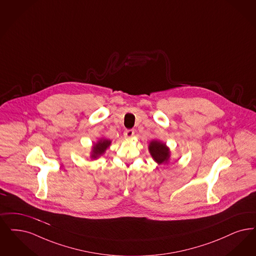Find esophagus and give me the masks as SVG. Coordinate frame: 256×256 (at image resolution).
Segmentation results:
<instances>
[{
	"label": "esophagus",
	"instance_id": "obj_1",
	"mask_svg": "<svg viewBox=\"0 0 256 256\" xmlns=\"http://www.w3.org/2000/svg\"><path fill=\"white\" fill-rule=\"evenodd\" d=\"M133 135H134V130H126L124 132V136L126 138H132Z\"/></svg>",
	"mask_w": 256,
	"mask_h": 256
}]
</instances>
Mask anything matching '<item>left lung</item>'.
<instances>
[{
    "mask_svg": "<svg viewBox=\"0 0 256 256\" xmlns=\"http://www.w3.org/2000/svg\"><path fill=\"white\" fill-rule=\"evenodd\" d=\"M148 148L152 156L158 164L166 163L170 158V152L164 144L159 141H152L150 144Z\"/></svg>",
    "mask_w": 256,
    "mask_h": 256,
    "instance_id": "obj_1",
    "label": "left lung"
}]
</instances>
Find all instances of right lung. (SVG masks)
I'll use <instances>...</instances> for the list:
<instances>
[{
  "mask_svg": "<svg viewBox=\"0 0 256 256\" xmlns=\"http://www.w3.org/2000/svg\"><path fill=\"white\" fill-rule=\"evenodd\" d=\"M110 144V141L108 140H101L98 144H96L93 146V150H92V157L93 158H97L99 155L104 154V150L108 148V146Z\"/></svg>",
  "mask_w": 256,
  "mask_h": 256,
  "instance_id": "obj_1",
  "label": "right lung"
}]
</instances>
